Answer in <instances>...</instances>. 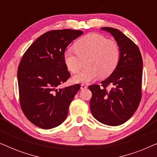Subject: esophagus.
Segmentation results:
<instances>
[{
	"label": "esophagus",
	"instance_id": "esophagus-1",
	"mask_svg": "<svg viewBox=\"0 0 157 157\" xmlns=\"http://www.w3.org/2000/svg\"><path fill=\"white\" fill-rule=\"evenodd\" d=\"M88 86L86 84H81V89H87Z\"/></svg>",
	"mask_w": 157,
	"mask_h": 157
}]
</instances>
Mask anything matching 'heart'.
<instances>
[{"instance_id":"heart-1","label":"heart","mask_w":157,"mask_h":157,"mask_svg":"<svg viewBox=\"0 0 157 157\" xmlns=\"http://www.w3.org/2000/svg\"><path fill=\"white\" fill-rule=\"evenodd\" d=\"M88 68L74 76L78 83H89L102 76L110 75L119 63L120 50L117 44L98 33L87 34L75 43L74 48H67L63 53L68 69L77 73L81 66V58L89 56Z\"/></svg>"}]
</instances>
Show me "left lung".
Wrapping results in <instances>:
<instances>
[{"instance_id": "8db88e82", "label": "left lung", "mask_w": 157, "mask_h": 157, "mask_svg": "<svg viewBox=\"0 0 157 157\" xmlns=\"http://www.w3.org/2000/svg\"><path fill=\"white\" fill-rule=\"evenodd\" d=\"M111 33L119 47L120 58L115 70L101 85L89 86L90 108L93 117L108 126H119L132 117L141 98L143 61L138 46L119 30L101 28ZM109 85L113 87L107 91Z\"/></svg>"}]
</instances>
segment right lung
<instances>
[{
	"mask_svg": "<svg viewBox=\"0 0 157 157\" xmlns=\"http://www.w3.org/2000/svg\"><path fill=\"white\" fill-rule=\"evenodd\" d=\"M83 34L78 30L46 32L28 48L18 68L20 104L25 117L44 129L65 121L80 85L60 88L70 77L63 59L66 47Z\"/></svg>",
	"mask_w": 157,
	"mask_h": 157,
	"instance_id": "right-lung-1",
	"label": "right lung"
}]
</instances>
